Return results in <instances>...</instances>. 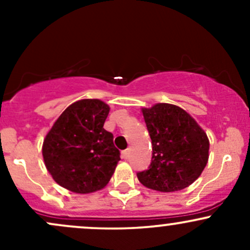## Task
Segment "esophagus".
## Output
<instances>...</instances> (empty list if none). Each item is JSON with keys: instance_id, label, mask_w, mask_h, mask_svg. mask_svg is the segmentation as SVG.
<instances>
[{"instance_id": "esophagus-1", "label": "esophagus", "mask_w": 250, "mask_h": 250, "mask_svg": "<svg viewBox=\"0 0 250 250\" xmlns=\"http://www.w3.org/2000/svg\"><path fill=\"white\" fill-rule=\"evenodd\" d=\"M129 150H125L122 151V157L125 158V160H128V157H129Z\"/></svg>"}]
</instances>
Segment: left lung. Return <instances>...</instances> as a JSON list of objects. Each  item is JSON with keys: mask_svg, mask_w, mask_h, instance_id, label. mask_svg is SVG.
Returning a JSON list of instances; mask_svg holds the SVG:
<instances>
[{"mask_svg": "<svg viewBox=\"0 0 250 250\" xmlns=\"http://www.w3.org/2000/svg\"><path fill=\"white\" fill-rule=\"evenodd\" d=\"M141 112L152 144V160L147 170L137 174L140 183L161 192L180 191L195 183L208 163L206 132L176 105L158 103Z\"/></svg>", "mask_w": 250, "mask_h": 250, "instance_id": "1", "label": "left lung"}]
</instances>
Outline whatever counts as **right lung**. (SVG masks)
Masks as SVG:
<instances>
[{
    "mask_svg": "<svg viewBox=\"0 0 250 250\" xmlns=\"http://www.w3.org/2000/svg\"><path fill=\"white\" fill-rule=\"evenodd\" d=\"M110 106L99 99H81L62 111L42 145L44 166L62 188L75 193L104 188L117 167L120 151L104 129Z\"/></svg>",
    "mask_w": 250,
    "mask_h": 250,
    "instance_id": "add662e5",
    "label": "right lung"
}]
</instances>
